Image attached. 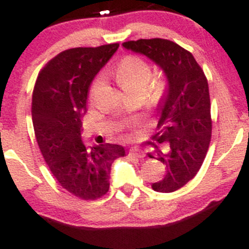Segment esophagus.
Masks as SVG:
<instances>
[{"label":"esophagus","instance_id":"esophagus-1","mask_svg":"<svg viewBox=\"0 0 249 249\" xmlns=\"http://www.w3.org/2000/svg\"><path fill=\"white\" fill-rule=\"evenodd\" d=\"M128 154H130L131 157H133V158H144V157H145L144 151L141 150V148H137V147L131 148Z\"/></svg>","mask_w":249,"mask_h":249}]
</instances>
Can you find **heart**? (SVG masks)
I'll return each instance as SVG.
<instances>
[{
    "instance_id": "1",
    "label": "heart",
    "mask_w": 249,
    "mask_h": 249,
    "mask_svg": "<svg viewBox=\"0 0 249 249\" xmlns=\"http://www.w3.org/2000/svg\"><path fill=\"white\" fill-rule=\"evenodd\" d=\"M115 77L123 90L130 95L134 92L147 93L148 102L158 104L166 96L168 82L164 76L152 77V68L138 56H126L115 70ZM104 78L97 76L90 87V96L102 87Z\"/></svg>"
}]
</instances>
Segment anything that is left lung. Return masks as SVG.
<instances>
[{
  "mask_svg": "<svg viewBox=\"0 0 249 249\" xmlns=\"http://www.w3.org/2000/svg\"><path fill=\"white\" fill-rule=\"evenodd\" d=\"M127 50L145 55L164 71L168 82L165 98L158 103L159 122L153 136L154 153L166 174L153 182L157 192L171 193L192 180L201 167L212 136L207 78L192 53L162 38L123 43ZM162 144L164 149H159Z\"/></svg>",
  "mask_w": 249,
  "mask_h": 249,
  "instance_id": "8db88e82",
  "label": "left lung"
}]
</instances>
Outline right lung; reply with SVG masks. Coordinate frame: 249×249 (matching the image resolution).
<instances>
[{
	"label": "right lung",
	"mask_w": 249,
	"mask_h": 249,
	"mask_svg": "<svg viewBox=\"0 0 249 249\" xmlns=\"http://www.w3.org/2000/svg\"><path fill=\"white\" fill-rule=\"evenodd\" d=\"M118 47L62 51L39 71L34 87L31 115L43 158L58 184L83 200L107 194L111 165L125 156L121 145L85 146L81 134L89 88Z\"/></svg>",
	"instance_id": "add662e5"
}]
</instances>
